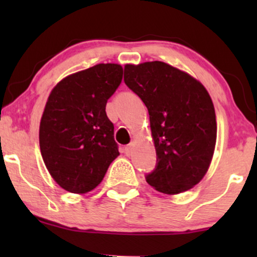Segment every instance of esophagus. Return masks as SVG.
<instances>
[{
	"label": "esophagus",
	"mask_w": 257,
	"mask_h": 257,
	"mask_svg": "<svg viewBox=\"0 0 257 257\" xmlns=\"http://www.w3.org/2000/svg\"><path fill=\"white\" fill-rule=\"evenodd\" d=\"M133 149H134V144H129L128 146H125V149H124V152H125V155L126 156H131L132 155V152H133Z\"/></svg>",
	"instance_id": "1"
}]
</instances>
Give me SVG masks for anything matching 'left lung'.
<instances>
[{
    "instance_id": "8db88e82",
    "label": "left lung",
    "mask_w": 257,
    "mask_h": 257,
    "mask_svg": "<svg viewBox=\"0 0 257 257\" xmlns=\"http://www.w3.org/2000/svg\"><path fill=\"white\" fill-rule=\"evenodd\" d=\"M124 82L146 105L157 167L146 181L179 194L204 178L216 144L213 100L198 79L163 61L124 65Z\"/></svg>"
}]
</instances>
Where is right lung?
<instances>
[{"instance_id":"right-lung-1","label":"right lung","mask_w":257,"mask_h":257,"mask_svg":"<svg viewBox=\"0 0 257 257\" xmlns=\"http://www.w3.org/2000/svg\"><path fill=\"white\" fill-rule=\"evenodd\" d=\"M123 78L118 64H98L66 76L49 94L40 149L54 181L71 193L94 190L119 156L106 102Z\"/></svg>"}]
</instances>
